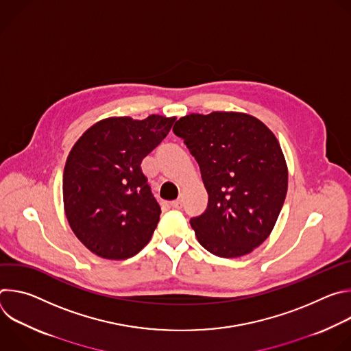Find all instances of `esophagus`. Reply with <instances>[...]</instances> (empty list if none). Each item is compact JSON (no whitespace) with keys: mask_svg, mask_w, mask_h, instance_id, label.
<instances>
[{"mask_svg":"<svg viewBox=\"0 0 351 351\" xmlns=\"http://www.w3.org/2000/svg\"><path fill=\"white\" fill-rule=\"evenodd\" d=\"M171 207L172 208H176V210H180L183 207V202L179 198V199H175V202L171 203Z\"/></svg>","mask_w":351,"mask_h":351,"instance_id":"esophagus-1","label":"esophagus"}]
</instances>
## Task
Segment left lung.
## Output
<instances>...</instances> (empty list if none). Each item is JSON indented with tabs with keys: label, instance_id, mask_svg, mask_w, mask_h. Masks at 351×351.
Segmentation results:
<instances>
[{
	"label": "left lung",
	"instance_id": "8db88e82",
	"mask_svg": "<svg viewBox=\"0 0 351 351\" xmlns=\"http://www.w3.org/2000/svg\"><path fill=\"white\" fill-rule=\"evenodd\" d=\"M198 162L207 210L190 219L198 243L214 256L252 253L271 234L287 193V165L275 134L256 117L190 114L173 126Z\"/></svg>",
	"mask_w": 351,
	"mask_h": 351
}]
</instances>
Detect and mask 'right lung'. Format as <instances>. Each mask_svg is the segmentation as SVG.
I'll return each mask as SVG.
<instances>
[{
  "instance_id": "obj_1",
  "label": "right lung",
  "mask_w": 351,
  "mask_h": 351,
  "mask_svg": "<svg viewBox=\"0 0 351 351\" xmlns=\"http://www.w3.org/2000/svg\"><path fill=\"white\" fill-rule=\"evenodd\" d=\"M175 121L107 118L72 147L64 169V208L71 229L93 254L126 260L152 240L161 208L140 164Z\"/></svg>"
}]
</instances>
